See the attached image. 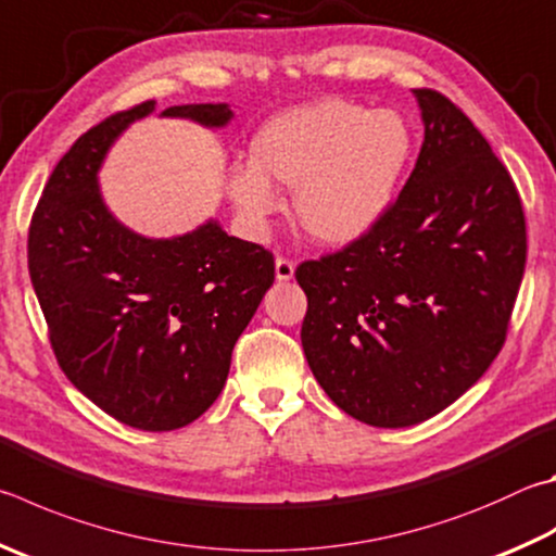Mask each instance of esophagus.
Instances as JSON below:
<instances>
[{"instance_id": "esophagus-1", "label": "esophagus", "mask_w": 556, "mask_h": 556, "mask_svg": "<svg viewBox=\"0 0 556 556\" xmlns=\"http://www.w3.org/2000/svg\"><path fill=\"white\" fill-rule=\"evenodd\" d=\"M275 275L279 281H289L291 277H294V262H291L289 257H277Z\"/></svg>"}]
</instances>
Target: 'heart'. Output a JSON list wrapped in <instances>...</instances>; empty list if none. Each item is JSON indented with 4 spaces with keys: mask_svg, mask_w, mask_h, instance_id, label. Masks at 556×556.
<instances>
[{
    "mask_svg": "<svg viewBox=\"0 0 556 556\" xmlns=\"http://www.w3.org/2000/svg\"><path fill=\"white\" fill-rule=\"evenodd\" d=\"M413 134L396 111L323 99L271 116L250 140L252 165L228 175V194L252 228L279 208L271 185L296 189L299 224L320 243L369 233L396 199Z\"/></svg>",
    "mask_w": 556,
    "mask_h": 556,
    "instance_id": "heart-1",
    "label": "heart"
}]
</instances>
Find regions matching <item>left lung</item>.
Instances as JSON below:
<instances>
[{
    "mask_svg": "<svg viewBox=\"0 0 556 556\" xmlns=\"http://www.w3.org/2000/svg\"><path fill=\"white\" fill-rule=\"evenodd\" d=\"M426 138L379 224L301 262V345L348 416L408 428L457 401L506 342L528 236L508 169L469 116L413 89Z\"/></svg>",
    "mask_w": 556,
    "mask_h": 556,
    "instance_id": "obj_1",
    "label": "left lung"
}]
</instances>
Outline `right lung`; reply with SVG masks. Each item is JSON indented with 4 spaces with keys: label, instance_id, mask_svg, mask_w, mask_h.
<instances>
[{
    "label": "right lung",
    "instance_id": "right-lung-1",
    "mask_svg": "<svg viewBox=\"0 0 556 556\" xmlns=\"http://www.w3.org/2000/svg\"><path fill=\"white\" fill-rule=\"evenodd\" d=\"M153 109L111 114L60 157L28 228V271L65 377L124 426L165 432L218 399L236 340L275 281V257L216 220L155 240L109 214L99 167ZM163 116L224 128L233 111L185 104Z\"/></svg>",
    "mask_w": 556,
    "mask_h": 556
}]
</instances>
